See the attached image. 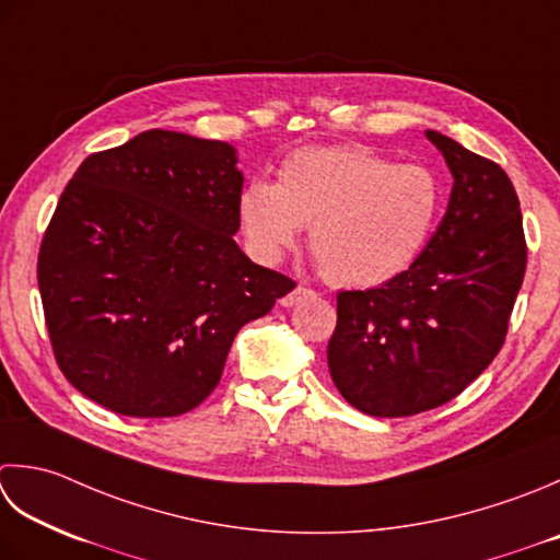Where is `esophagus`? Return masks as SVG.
Instances as JSON below:
<instances>
[{
    "label": "esophagus",
    "instance_id": "1",
    "mask_svg": "<svg viewBox=\"0 0 560 560\" xmlns=\"http://www.w3.org/2000/svg\"><path fill=\"white\" fill-rule=\"evenodd\" d=\"M315 291L313 289H308V287H295L291 293H287L283 295V299L279 301L283 308H293V305H299V303H303V301H308V299H315Z\"/></svg>",
    "mask_w": 560,
    "mask_h": 560
}]
</instances>
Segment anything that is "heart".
I'll use <instances>...</instances> for the list:
<instances>
[{
	"mask_svg": "<svg viewBox=\"0 0 560 560\" xmlns=\"http://www.w3.org/2000/svg\"><path fill=\"white\" fill-rule=\"evenodd\" d=\"M442 203L440 179L422 164H396L364 145L301 148L277 184L240 196L252 252L277 261L311 225V249L337 287H376L412 265Z\"/></svg>",
	"mask_w": 560,
	"mask_h": 560,
	"instance_id": "obj_1",
	"label": "heart"
}]
</instances>
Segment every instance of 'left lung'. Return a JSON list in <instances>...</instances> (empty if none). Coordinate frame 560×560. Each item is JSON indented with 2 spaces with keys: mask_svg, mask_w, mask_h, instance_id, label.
<instances>
[{
  "mask_svg": "<svg viewBox=\"0 0 560 560\" xmlns=\"http://www.w3.org/2000/svg\"><path fill=\"white\" fill-rule=\"evenodd\" d=\"M454 189L410 269L378 289L339 291L327 366L342 398L408 418L456 398L505 345L527 269L517 191L498 162L427 130Z\"/></svg>",
  "mask_w": 560,
  "mask_h": 560,
  "instance_id": "8db88e82",
  "label": "left lung"
}]
</instances>
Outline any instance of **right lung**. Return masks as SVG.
I'll return each instance as SVG.
<instances>
[{
	"label": "right lung",
	"instance_id": "obj_1",
	"mask_svg": "<svg viewBox=\"0 0 560 560\" xmlns=\"http://www.w3.org/2000/svg\"><path fill=\"white\" fill-rule=\"evenodd\" d=\"M235 148L152 128L74 172L38 252L52 354L72 386L128 418L211 396L240 327L295 281L237 247Z\"/></svg>",
	"mask_w": 560,
	"mask_h": 560
}]
</instances>
